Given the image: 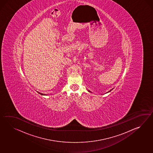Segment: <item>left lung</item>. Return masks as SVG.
Returning a JSON list of instances; mask_svg holds the SVG:
<instances>
[{
    "label": "left lung",
    "instance_id": "left-lung-1",
    "mask_svg": "<svg viewBox=\"0 0 153 153\" xmlns=\"http://www.w3.org/2000/svg\"><path fill=\"white\" fill-rule=\"evenodd\" d=\"M114 89V88H113L111 89H110V91H108V92H106L105 94H106V93H109V92H111V91H112V89ZM88 91L89 92H90V93H92V92H91V91H89V90H88Z\"/></svg>",
    "mask_w": 153,
    "mask_h": 153
}]
</instances>
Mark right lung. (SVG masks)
<instances>
[{
    "label": "right lung",
    "mask_w": 153,
    "mask_h": 153,
    "mask_svg": "<svg viewBox=\"0 0 153 153\" xmlns=\"http://www.w3.org/2000/svg\"><path fill=\"white\" fill-rule=\"evenodd\" d=\"M38 93L39 94H41V95H47L48 94H43V93H39V92H38Z\"/></svg>",
    "instance_id": "1"
}]
</instances>
